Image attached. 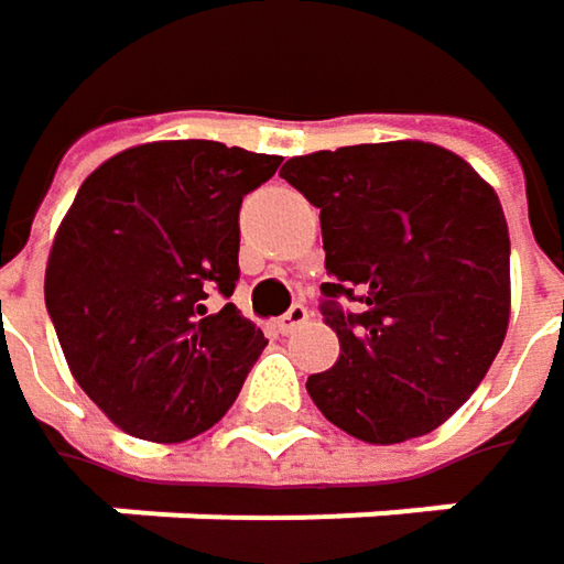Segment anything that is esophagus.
Wrapping results in <instances>:
<instances>
[{
	"label": "esophagus",
	"instance_id": "obj_1",
	"mask_svg": "<svg viewBox=\"0 0 564 564\" xmlns=\"http://www.w3.org/2000/svg\"><path fill=\"white\" fill-rule=\"evenodd\" d=\"M305 321H308V308L302 302H295L285 315L275 321V327H279V334H295L299 327H305Z\"/></svg>",
	"mask_w": 564,
	"mask_h": 564
}]
</instances>
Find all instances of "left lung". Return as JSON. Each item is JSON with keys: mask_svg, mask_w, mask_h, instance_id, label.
<instances>
[{"mask_svg": "<svg viewBox=\"0 0 564 564\" xmlns=\"http://www.w3.org/2000/svg\"><path fill=\"white\" fill-rule=\"evenodd\" d=\"M282 177L321 210V315L340 340L308 377L327 422L370 445L438 429L487 377L510 321L500 197L429 142L299 155Z\"/></svg>", "mask_w": 564, "mask_h": 564, "instance_id": "left-lung-1", "label": "left lung"}]
</instances>
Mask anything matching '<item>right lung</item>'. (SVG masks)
Segmentation results:
<instances>
[{"instance_id": "1", "label": "right lung", "mask_w": 564, "mask_h": 564, "mask_svg": "<svg viewBox=\"0 0 564 564\" xmlns=\"http://www.w3.org/2000/svg\"><path fill=\"white\" fill-rule=\"evenodd\" d=\"M282 159L181 139L87 177L54 237L44 305L74 380L145 442H187L240 395L265 337L230 299L240 207Z\"/></svg>"}]
</instances>
